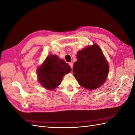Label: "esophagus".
<instances>
[{
    "label": "esophagus",
    "mask_w": 135,
    "mask_h": 135,
    "mask_svg": "<svg viewBox=\"0 0 135 135\" xmlns=\"http://www.w3.org/2000/svg\"><path fill=\"white\" fill-rule=\"evenodd\" d=\"M69 65H70V66L71 68V69H73V64L72 62H70L69 63Z\"/></svg>",
    "instance_id": "esophagus-1"
}]
</instances>
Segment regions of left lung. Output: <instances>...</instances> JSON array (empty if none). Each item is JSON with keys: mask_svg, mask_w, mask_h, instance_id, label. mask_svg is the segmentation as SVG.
Instances as JSON below:
<instances>
[{"mask_svg": "<svg viewBox=\"0 0 135 135\" xmlns=\"http://www.w3.org/2000/svg\"><path fill=\"white\" fill-rule=\"evenodd\" d=\"M73 66L74 76L78 83L89 90L99 88L107 80L109 64L98 45L93 44L77 52Z\"/></svg>", "mask_w": 135, "mask_h": 135, "instance_id": "1", "label": "left lung"}]
</instances>
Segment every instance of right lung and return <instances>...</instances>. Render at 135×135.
I'll return each mask as SVG.
<instances>
[{"label":"right lung","mask_w":135,"mask_h":135,"mask_svg":"<svg viewBox=\"0 0 135 135\" xmlns=\"http://www.w3.org/2000/svg\"><path fill=\"white\" fill-rule=\"evenodd\" d=\"M71 68L57 55L47 56L37 69L39 82L47 89H54L60 84L64 76L71 72Z\"/></svg>","instance_id":"right-lung-1"}]
</instances>
